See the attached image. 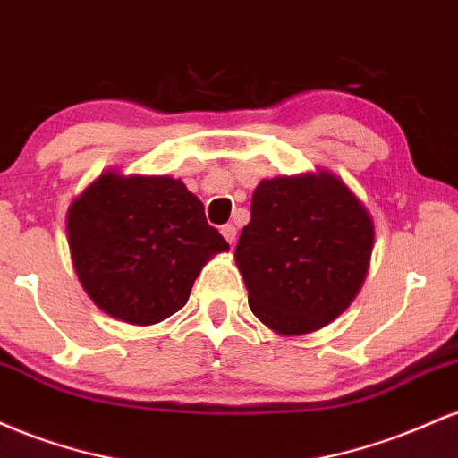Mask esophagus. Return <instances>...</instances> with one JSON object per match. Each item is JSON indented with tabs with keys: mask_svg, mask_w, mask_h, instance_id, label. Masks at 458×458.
I'll list each match as a JSON object with an SVG mask.
<instances>
[{
	"mask_svg": "<svg viewBox=\"0 0 458 458\" xmlns=\"http://www.w3.org/2000/svg\"><path fill=\"white\" fill-rule=\"evenodd\" d=\"M222 234H224V239L228 241L230 245H233L234 241H236V228H234L233 224H225V225H222Z\"/></svg>",
	"mask_w": 458,
	"mask_h": 458,
	"instance_id": "1",
	"label": "esophagus"
}]
</instances>
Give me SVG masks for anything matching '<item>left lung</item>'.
Listing matches in <instances>:
<instances>
[{"instance_id":"left-lung-1","label":"left lung","mask_w":458,"mask_h":458,"mask_svg":"<svg viewBox=\"0 0 458 458\" xmlns=\"http://www.w3.org/2000/svg\"><path fill=\"white\" fill-rule=\"evenodd\" d=\"M375 224L327 170L265 178L251 196L234 260L254 317L280 335L312 334L360 293Z\"/></svg>"}]
</instances>
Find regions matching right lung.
<instances>
[{"label": "right lung", "mask_w": 458, "mask_h": 458, "mask_svg": "<svg viewBox=\"0 0 458 458\" xmlns=\"http://www.w3.org/2000/svg\"><path fill=\"white\" fill-rule=\"evenodd\" d=\"M71 260L94 306L131 325H155L187 303L225 239L181 178L103 172L66 213Z\"/></svg>", "instance_id": "obj_1"}]
</instances>
